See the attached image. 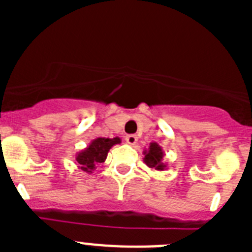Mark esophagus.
I'll return each instance as SVG.
<instances>
[{"label": "esophagus", "instance_id": "34e87169", "mask_svg": "<svg viewBox=\"0 0 252 252\" xmlns=\"http://www.w3.org/2000/svg\"><path fill=\"white\" fill-rule=\"evenodd\" d=\"M125 140H126L128 145H135L137 142V136L136 135H127V136L125 137Z\"/></svg>", "mask_w": 252, "mask_h": 252}]
</instances>
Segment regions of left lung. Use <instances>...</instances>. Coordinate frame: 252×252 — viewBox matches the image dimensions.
Wrapping results in <instances>:
<instances>
[{"instance_id": "left-lung-1", "label": "left lung", "mask_w": 252, "mask_h": 252, "mask_svg": "<svg viewBox=\"0 0 252 252\" xmlns=\"http://www.w3.org/2000/svg\"><path fill=\"white\" fill-rule=\"evenodd\" d=\"M142 154H144V158H142L144 162L149 168L162 171L168 166V164L164 161V151L158 142H150L149 148L142 151Z\"/></svg>"}]
</instances>
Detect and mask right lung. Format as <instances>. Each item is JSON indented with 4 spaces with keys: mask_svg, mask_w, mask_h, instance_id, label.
<instances>
[{
    "mask_svg": "<svg viewBox=\"0 0 252 252\" xmlns=\"http://www.w3.org/2000/svg\"><path fill=\"white\" fill-rule=\"evenodd\" d=\"M121 144L120 137L106 139V137H97L87 148L75 154V162L78 169L86 171L88 174H92L98 164L104 162L107 154L112 146Z\"/></svg>",
    "mask_w": 252,
    "mask_h": 252,
    "instance_id": "add662e5",
    "label": "right lung"
}]
</instances>
